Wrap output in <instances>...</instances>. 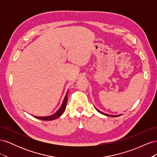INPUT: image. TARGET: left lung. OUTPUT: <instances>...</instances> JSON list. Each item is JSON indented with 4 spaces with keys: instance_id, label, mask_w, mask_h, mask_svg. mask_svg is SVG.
<instances>
[{
    "instance_id": "8db88e82",
    "label": "left lung",
    "mask_w": 157,
    "mask_h": 157,
    "mask_svg": "<svg viewBox=\"0 0 157 157\" xmlns=\"http://www.w3.org/2000/svg\"><path fill=\"white\" fill-rule=\"evenodd\" d=\"M95 109H96V110H97V111H98L99 113H101V114H102V115H105V116L111 117H118V116H121V115H109V114H106V113H102L101 111H99V109H96V107H95Z\"/></svg>"
}]
</instances>
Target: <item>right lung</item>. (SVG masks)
Segmentation results:
<instances>
[{
  "mask_svg": "<svg viewBox=\"0 0 157 157\" xmlns=\"http://www.w3.org/2000/svg\"><path fill=\"white\" fill-rule=\"evenodd\" d=\"M69 91V90H68ZM68 91L66 93L65 96L63 99V101L62 102V104H61V107H59V109L54 114L50 116H48V117H37V116H33L35 118H38V119H40L42 121H52L56 119L57 118L59 117L63 113V112L65 110L66 108V105H67V94H68Z\"/></svg>",
  "mask_w": 157,
  "mask_h": 157,
  "instance_id": "right-lung-1",
  "label": "right lung"
}]
</instances>
